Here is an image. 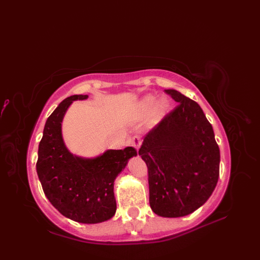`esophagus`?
<instances>
[{"label": "esophagus", "mask_w": 260, "mask_h": 260, "mask_svg": "<svg viewBox=\"0 0 260 260\" xmlns=\"http://www.w3.org/2000/svg\"><path fill=\"white\" fill-rule=\"evenodd\" d=\"M142 141H141V138L139 137V136H134V137L132 138V145L135 147V148H139L140 145H141Z\"/></svg>", "instance_id": "34e87169"}]
</instances>
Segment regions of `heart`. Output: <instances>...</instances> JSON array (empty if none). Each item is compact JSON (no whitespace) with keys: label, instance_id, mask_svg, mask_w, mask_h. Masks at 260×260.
Here are the masks:
<instances>
[{"label":"heart","instance_id":"heart-1","mask_svg":"<svg viewBox=\"0 0 260 260\" xmlns=\"http://www.w3.org/2000/svg\"><path fill=\"white\" fill-rule=\"evenodd\" d=\"M155 98L154 97H147L143 100L142 104H141V107H140V113L142 116H146L148 115L149 113H151V111L153 109L154 105H155ZM168 107V103L166 101H160L156 104L155 108H154V115L159 117L161 115H163V113L166 112V109Z\"/></svg>","mask_w":260,"mask_h":260}]
</instances>
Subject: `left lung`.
<instances>
[{
  "label": "left lung",
  "instance_id": "8db88e82",
  "mask_svg": "<svg viewBox=\"0 0 260 260\" xmlns=\"http://www.w3.org/2000/svg\"><path fill=\"white\" fill-rule=\"evenodd\" d=\"M165 91L178 105L144 136L138 153L147 167L152 210L176 218L210 198L219 177L220 152L198 103L175 89Z\"/></svg>",
  "mask_w": 260,
  "mask_h": 260
}]
</instances>
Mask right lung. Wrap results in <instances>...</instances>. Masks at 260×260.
<instances>
[{
    "label": "right lung",
    "instance_id": "obj_1",
    "mask_svg": "<svg viewBox=\"0 0 260 260\" xmlns=\"http://www.w3.org/2000/svg\"><path fill=\"white\" fill-rule=\"evenodd\" d=\"M87 97L66 98L48 117L39 144L37 173L47 199L63 216L81 223H99L115 215L114 181L137 151L132 146L109 149L94 159L68 152L61 133L63 116L73 101Z\"/></svg>",
    "mask_w": 260,
    "mask_h": 260
}]
</instances>
